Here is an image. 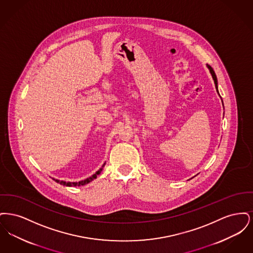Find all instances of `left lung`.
I'll return each mask as SVG.
<instances>
[{
	"instance_id": "left-lung-1",
	"label": "left lung",
	"mask_w": 253,
	"mask_h": 253,
	"mask_svg": "<svg viewBox=\"0 0 253 253\" xmlns=\"http://www.w3.org/2000/svg\"><path fill=\"white\" fill-rule=\"evenodd\" d=\"M207 67L209 68L210 72H211V76H212V79H213V81H214V84H215V87H216L217 92H218V86H217L216 75H215V73H214V71H213V69H212V67H211V66H210V65H208V64H207Z\"/></svg>"
}]
</instances>
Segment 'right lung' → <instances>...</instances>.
<instances>
[{
    "mask_svg": "<svg viewBox=\"0 0 253 253\" xmlns=\"http://www.w3.org/2000/svg\"><path fill=\"white\" fill-rule=\"evenodd\" d=\"M104 165H105V163L102 165V167L99 169L97 171H96V173H94L92 176H90V177H88V178H86L84 180L79 181V182H65V181H60L58 180V179H55V178H52L53 180L56 181L57 183H60V185H63V186H66V187H77V186H84L85 184H88L89 182H91V181L94 180V179H96V176L101 172V170H102V168L104 167Z\"/></svg>",
    "mask_w": 253,
    "mask_h": 253,
    "instance_id": "obj_1",
    "label": "right lung"
}]
</instances>
